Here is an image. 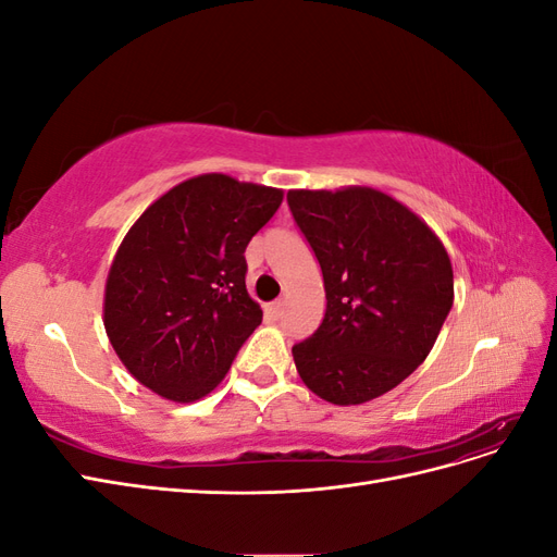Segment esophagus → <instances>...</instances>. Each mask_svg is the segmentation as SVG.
<instances>
[{
    "instance_id": "1",
    "label": "esophagus",
    "mask_w": 557,
    "mask_h": 557,
    "mask_svg": "<svg viewBox=\"0 0 557 557\" xmlns=\"http://www.w3.org/2000/svg\"><path fill=\"white\" fill-rule=\"evenodd\" d=\"M283 309H285V299L281 297V299H276L274 305H272V313H274V315H281V313H283Z\"/></svg>"
}]
</instances>
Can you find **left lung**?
<instances>
[{"mask_svg":"<svg viewBox=\"0 0 557 557\" xmlns=\"http://www.w3.org/2000/svg\"><path fill=\"white\" fill-rule=\"evenodd\" d=\"M288 207L325 281L327 309L293 358L309 391L362 404L423 364L453 307V267L436 234L372 188L290 190Z\"/></svg>","mask_w":557,"mask_h":557,"instance_id":"1","label":"left lung"}]
</instances>
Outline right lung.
I'll return each mask as SVG.
<instances>
[{
  "mask_svg": "<svg viewBox=\"0 0 557 557\" xmlns=\"http://www.w3.org/2000/svg\"><path fill=\"white\" fill-rule=\"evenodd\" d=\"M283 193L225 174L178 183L132 225L111 264L104 327L129 374L172 401L221 383L262 323L246 246Z\"/></svg>",
  "mask_w": 557,
  "mask_h": 557,
  "instance_id": "add662e5",
  "label": "right lung"
}]
</instances>
